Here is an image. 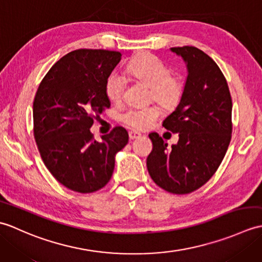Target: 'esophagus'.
I'll use <instances>...</instances> for the list:
<instances>
[{
    "mask_svg": "<svg viewBox=\"0 0 262 262\" xmlns=\"http://www.w3.org/2000/svg\"><path fill=\"white\" fill-rule=\"evenodd\" d=\"M128 135H129V140H136V138H140L142 136L141 133L135 132V130H130L128 133Z\"/></svg>",
    "mask_w": 262,
    "mask_h": 262,
    "instance_id": "1",
    "label": "esophagus"
}]
</instances>
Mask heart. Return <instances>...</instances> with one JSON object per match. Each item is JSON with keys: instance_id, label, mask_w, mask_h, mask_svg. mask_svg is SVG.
<instances>
[{"instance_id": "1", "label": "heart", "mask_w": 262, "mask_h": 262, "mask_svg": "<svg viewBox=\"0 0 262 262\" xmlns=\"http://www.w3.org/2000/svg\"><path fill=\"white\" fill-rule=\"evenodd\" d=\"M127 71L151 88L152 98L165 108L176 105L182 96V83L177 77L171 76V70L164 63L153 56L145 54L134 59L127 66ZM126 82L121 74L113 72L105 81L104 91L109 100L118 102L124 96ZM160 117V110L151 105L146 108H128L121 115L126 125L135 129H147Z\"/></svg>"}]
</instances>
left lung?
<instances>
[{"label":"left lung","instance_id":"1","mask_svg":"<svg viewBox=\"0 0 262 262\" xmlns=\"http://www.w3.org/2000/svg\"><path fill=\"white\" fill-rule=\"evenodd\" d=\"M171 51L188 70L180 102L163 121L179 141L168 148L162 137L151 133L153 148L146 165L160 188L185 194L204 186L225 157L232 137V98L225 76L207 54L193 46Z\"/></svg>","mask_w":262,"mask_h":262}]
</instances>
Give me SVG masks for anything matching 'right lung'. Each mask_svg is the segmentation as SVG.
<instances>
[{"instance_id":"right-lung-1","label":"right lung","mask_w":262,"mask_h":262,"mask_svg":"<svg viewBox=\"0 0 262 262\" xmlns=\"http://www.w3.org/2000/svg\"><path fill=\"white\" fill-rule=\"evenodd\" d=\"M121 54L104 49H76L55 63L33 100V136L46 168L71 190L90 193L109 182L115 155L126 146L120 126L94 140L93 119L110 107L105 81Z\"/></svg>"}]
</instances>
